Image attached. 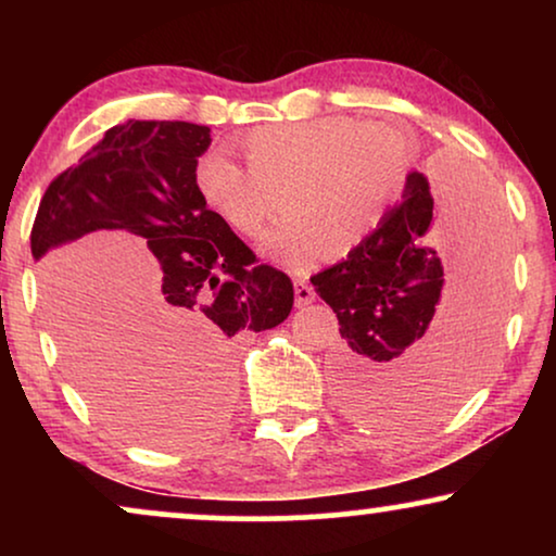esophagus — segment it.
<instances>
[{
  "instance_id": "esophagus-1",
  "label": "esophagus",
  "mask_w": 556,
  "mask_h": 556,
  "mask_svg": "<svg viewBox=\"0 0 556 556\" xmlns=\"http://www.w3.org/2000/svg\"><path fill=\"white\" fill-rule=\"evenodd\" d=\"M295 306H308L311 301L316 299V293H314V288H311V283L306 280V276H295Z\"/></svg>"
}]
</instances>
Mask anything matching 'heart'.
<instances>
[{"label":"heart","mask_w":556,"mask_h":556,"mask_svg":"<svg viewBox=\"0 0 556 556\" xmlns=\"http://www.w3.org/2000/svg\"><path fill=\"white\" fill-rule=\"evenodd\" d=\"M238 147L245 166L225 151L197 159V194L242 238H261L286 204L291 215L268 248L291 265L324 248L331 257L362 248L382 225L413 159L405 128L349 116L257 126Z\"/></svg>","instance_id":"b5f03b06"}]
</instances>
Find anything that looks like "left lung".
I'll return each instance as SVG.
<instances>
[{"label": "left lung", "instance_id": "left-lung-1", "mask_svg": "<svg viewBox=\"0 0 556 556\" xmlns=\"http://www.w3.org/2000/svg\"><path fill=\"white\" fill-rule=\"evenodd\" d=\"M458 241L467 293L432 319L442 292L438 249ZM504 217L481 179L460 174L435 204L409 174L394 207L346 261L311 278L339 318L333 390L367 425H409L443 415L481 379L501 318Z\"/></svg>", "mask_w": 556, "mask_h": 556}]
</instances>
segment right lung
Here are the masks:
<instances>
[{"mask_svg":"<svg viewBox=\"0 0 556 556\" xmlns=\"http://www.w3.org/2000/svg\"><path fill=\"white\" fill-rule=\"evenodd\" d=\"M210 128L128 121L45 189L33 257L93 230L147 238L159 280L143 299L134 349L111 352L45 273L50 316L75 377L128 435L166 445L200 438L230 405V354L240 333L283 324L293 283L219 219L194 189Z\"/></svg>","mask_w":556,"mask_h":556,"instance_id":"obj_1","label":"right lung"}]
</instances>
